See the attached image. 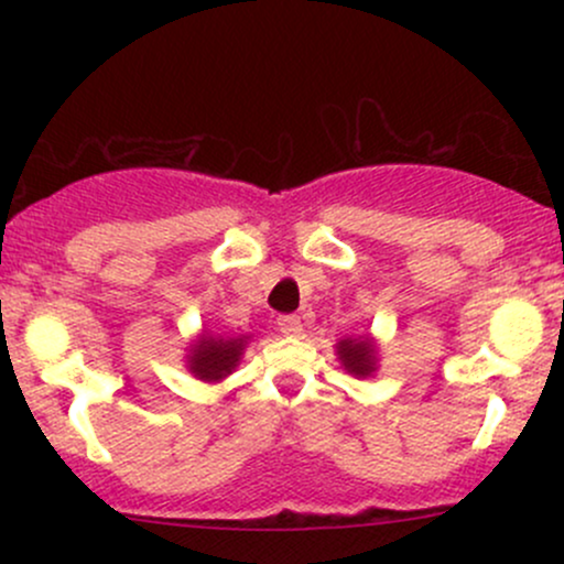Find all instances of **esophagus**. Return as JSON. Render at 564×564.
Masks as SVG:
<instances>
[{"instance_id":"34e87169","label":"esophagus","mask_w":564,"mask_h":564,"mask_svg":"<svg viewBox=\"0 0 564 564\" xmlns=\"http://www.w3.org/2000/svg\"><path fill=\"white\" fill-rule=\"evenodd\" d=\"M278 328L286 336H300L302 334V318L300 315H281L278 318Z\"/></svg>"}]
</instances>
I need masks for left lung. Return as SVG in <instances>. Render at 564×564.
<instances>
[{
	"mask_svg": "<svg viewBox=\"0 0 564 564\" xmlns=\"http://www.w3.org/2000/svg\"><path fill=\"white\" fill-rule=\"evenodd\" d=\"M339 360L355 377H368L377 366V349H373L371 339H345L336 345Z\"/></svg>",
	"mask_w": 564,
	"mask_h": 564,
	"instance_id": "8db88e82",
	"label": "left lung"
}]
</instances>
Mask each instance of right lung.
<instances>
[{
    "mask_svg": "<svg viewBox=\"0 0 564 564\" xmlns=\"http://www.w3.org/2000/svg\"><path fill=\"white\" fill-rule=\"evenodd\" d=\"M246 339H219V336H200L191 352V371L204 381H219L236 368L241 358Z\"/></svg>",
    "mask_w": 564,
    "mask_h": 564,
    "instance_id": "1",
    "label": "right lung"
}]
</instances>
